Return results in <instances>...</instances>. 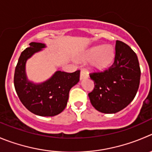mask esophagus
I'll list each match as a JSON object with an SVG mask.
<instances>
[{
  "label": "esophagus",
  "instance_id": "1",
  "mask_svg": "<svg viewBox=\"0 0 152 152\" xmlns=\"http://www.w3.org/2000/svg\"><path fill=\"white\" fill-rule=\"evenodd\" d=\"M89 77V74L86 72L85 70H82L80 72V80H83L85 78H87Z\"/></svg>",
  "mask_w": 152,
  "mask_h": 152
}]
</instances>
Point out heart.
<instances>
[{
  "instance_id": "heart-1",
  "label": "heart",
  "mask_w": 152,
  "mask_h": 152,
  "mask_svg": "<svg viewBox=\"0 0 152 152\" xmlns=\"http://www.w3.org/2000/svg\"><path fill=\"white\" fill-rule=\"evenodd\" d=\"M114 58V50L110 45H95L86 50L80 56L84 61L91 60V66L97 71H102L110 66Z\"/></svg>"
}]
</instances>
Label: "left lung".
Here are the masks:
<instances>
[{"label":"left lung","instance_id":"1","mask_svg":"<svg viewBox=\"0 0 152 152\" xmlns=\"http://www.w3.org/2000/svg\"><path fill=\"white\" fill-rule=\"evenodd\" d=\"M113 64L103 72L92 73L95 88L89 93L92 106L104 113H115L134 99L140 80V68L135 52L125 43L115 42Z\"/></svg>","mask_w":152,"mask_h":152}]
</instances>
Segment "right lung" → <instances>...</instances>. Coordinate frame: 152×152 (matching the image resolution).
<instances>
[{
    "instance_id": "right-lung-1",
    "label": "right lung",
    "mask_w": 152,
    "mask_h": 152,
    "mask_svg": "<svg viewBox=\"0 0 152 152\" xmlns=\"http://www.w3.org/2000/svg\"><path fill=\"white\" fill-rule=\"evenodd\" d=\"M45 48L44 43L31 42L21 53L15 67L14 85L20 101L28 110L41 116H54L66 108L69 91L80 80V71L73 73L57 71L45 81H30L26 73V63Z\"/></svg>"
}]
</instances>
